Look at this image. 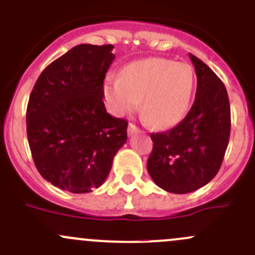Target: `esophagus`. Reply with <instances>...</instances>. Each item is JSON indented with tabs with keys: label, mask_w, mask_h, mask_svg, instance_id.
<instances>
[{
	"label": "esophagus",
	"mask_w": 255,
	"mask_h": 255,
	"mask_svg": "<svg viewBox=\"0 0 255 255\" xmlns=\"http://www.w3.org/2000/svg\"><path fill=\"white\" fill-rule=\"evenodd\" d=\"M137 132H138L137 126L133 125V123H129V125H128V134H133V133H137Z\"/></svg>",
	"instance_id": "34e87169"
}]
</instances>
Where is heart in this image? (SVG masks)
I'll list each match as a JSON object with an SVG mask.
<instances>
[{"label": "heart", "instance_id": "heart-1", "mask_svg": "<svg viewBox=\"0 0 255 255\" xmlns=\"http://www.w3.org/2000/svg\"><path fill=\"white\" fill-rule=\"evenodd\" d=\"M195 87L194 70L185 63L163 58L134 61L120 78L106 79L104 99L115 116H125L139 107L158 129L179 125L191 105Z\"/></svg>", "mask_w": 255, "mask_h": 255}]
</instances>
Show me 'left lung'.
Listing matches in <instances>:
<instances>
[{"label":"left lung","instance_id":"1","mask_svg":"<svg viewBox=\"0 0 255 255\" xmlns=\"http://www.w3.org/2000/svg\"><path fill=\"white\" fill-rule=\"evenodd\" d=\"M197 76L194 105L173 129L151 133L146 169L153 181L173 194H189L208 184L221 168L231 133L227 90L210 68L190 54Z\"/></svg>","mask_w":255,"mask_h":255}]
</instances>
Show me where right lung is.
Here are the masks:
<instances>
[{
    "label": "right lung",
    "instance_id": "right-lung-1",
    "mask_svg": "<svg viewBox=\"0 0 255 255\" xmlns=\"http://www.w3.org/2000/svg\"><path fill=\"white\" fill-rule=\"evenodd\" d=\"M113 45L80 44L43 70L27 107V137L40 175L73 194L105 182L127 140V121L109 115L104 80Z\"/></svg>",
    "mask_w": 255,
    "mask_h": 255
}]
</instances>
